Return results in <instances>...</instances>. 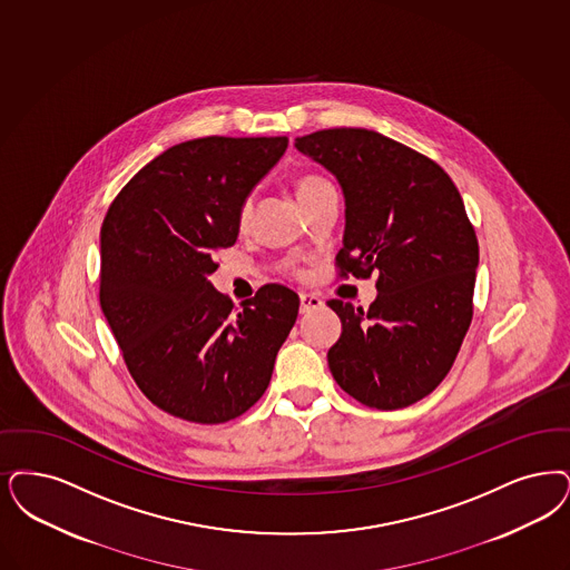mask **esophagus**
I'll use <instances>...</instances> for the list:
<instances>
[{
	"label": "esophagus",
	"instance_id": "esophagus-1",
	"mask_svg": "<svg viewBox=\"0 0 570 570\" xmlns=\"http://www.w3.org/2000/svg\"><path fill=\"white\" fill-rule=\"evenodd\" d=\"M298 298H301V314H307V312H312V309L322 307V298H320V296L301 293Z\"/></svg>",
	"mask_w": 570,
	"mask_h": 570
}]
</instances>
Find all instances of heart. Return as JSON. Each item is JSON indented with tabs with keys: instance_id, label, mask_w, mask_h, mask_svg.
<instances>
[{
	"instance_id": "obj_1",
	"label": "heart",
	"mask_w": 570,
	"mask_h": 570,
	"mask_svg": "<svg viewBox=\"0 0 570 570\" xmlns=\"http://www.w3.org/2000/svg\"><path fill=\"white\" fill-rule=\"evenodd\" d=\"M322 184H326L324 178H320V176H305V178H301L298 184H296V195L301 197V195H305V193H309V190H314V188H318ZM252 216V197H244L242 199V204L237 207V227L246 228L248 227V223H250Z\"/></svg>"
}]
</instances>
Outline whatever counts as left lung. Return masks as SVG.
I'll return each instance as SVG.
<instances>
[{
  "instance_id": "left-lung-1",
  "label": "left lung",
  "mask_w": 570,
  "mask_h": 570,
  "mask_svg": "<svg viewBox=\"0 0 570 570\" xmlns=\"http://www.w3.org/2000/svg\"><path fill=\"white\" fill-rule=\"evenodd\" d=\"M295 146L342 184L337 275L377 274L366 312L328 301L343 328L331 373L366 407H410L445 380L473 320L479 244L462 197L433 159L377 131L322 129Z\"/></svg>"
}]
</instances>
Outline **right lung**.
<instances>
[{
  "instance_id": "1",
  "label": "right lung",
  "mask_w": 570,
  "mask_h": 570,
  "mask_svg": "<svg viewBox=\"0 0 570 570\" xmlns=\"http://www.w3.org/2000/svg\"><path fill=\"white\" fill-rule=\"evenodd\" d=\"M288 137L209 136L141 167L101 225L99 303L137 387L197 424L239 417L265 394L298 296L265 284L235 309L209 274L237 239V207Z\"/></svg>"
}]
</instances>
